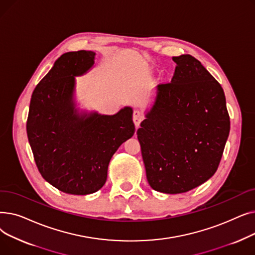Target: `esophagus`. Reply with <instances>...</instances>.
I'll return each instance as SVG.
<instances>
[{"mask_svg": "<svg viewBox=\"0 0 255 255\" xmlns=\"http://www.w3.org/2000/svg\"><path fill=\"white\" fill-rule=\"evenodd\" d=\"M142 120H143V117L141 113L139 111H134V113H133V122H134V125L136 128L139 127Z\"/></svg>", "mask_w": 255, "mask_h": 255, "instance_id": "obj_1", "label": "esophagus"}]
</instances>
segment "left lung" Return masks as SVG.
Returning a JSON list of instances; mask_svg holds the SVG:
<instances>
[{"mask_svg":"<svg viewBox=\"0 0 255 255\" xmlns=\"http://www.w3.org/2000/svg\"><path fill=\"white\" fill-rule=\"evenodd\" d=\"M169 84L159 85L137 130L146 180L156 191H189L216 172L230 134L223 89L198 60L172 57Z\"/></svg>","mask_w":255,"mask_h":255,"instance_id":"left-lung-1","label":"left lung"}]
</instances>
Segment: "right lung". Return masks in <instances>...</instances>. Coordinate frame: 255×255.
<instances>
[{
	"mask_svg": "<svg viewBox=\"0 0 255 255\" xmlns=\"http://www.w3.org/2000/svg\"><path fill=\"white\" fill-rule=\"evenodd\" d=\"M95 56L90 50L64 53L40 80L30 102L26 134L38 170L68 194L102 188L113 155L135 131L130 106L113 116L76 107L75 76L92 68Z\"/></svg>",
	"mask_w": 255,
	"mask_h": 255,
	"instance_id": "add662e5",
	"label": "right lung"
}]
</instances>
